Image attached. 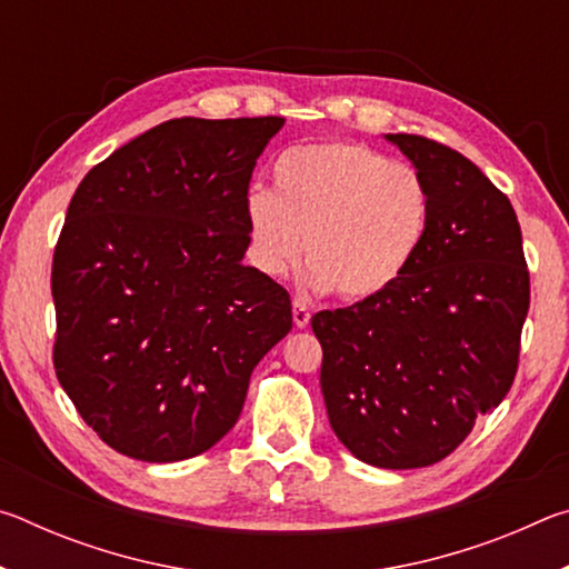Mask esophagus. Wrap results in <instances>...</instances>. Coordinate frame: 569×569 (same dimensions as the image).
I'll return each instance as SVG.
<instances>
[{"label":"esophagus","instance_id":"obj_1","mask_svg":"<svg viewBox=\"0 0 569 569\" xmlns=\"http://www.w3.org/2000/svg\"><path fill=\"white\" fill-rule=\"evenodd\" d=\"M308 321H311V311H308V306L303 301H293V323L298 326V329H306Z\"/></svg>","mask_w":569,"mask_h":569}]
</instances>
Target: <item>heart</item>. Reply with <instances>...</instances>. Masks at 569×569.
Listing matches in <instances>:
<instances>
[{"mask_svg": "<svg viewBox=\"0 0 569 569\" xmlns=\"http://www.w3.org/2000/svg\"><path fill=\"white\" fill-rule=\"evenodd\" d=\"M246 220L261 271L286 273L306 240L311 283L366 301L399 283L419 256L431 192L417 168L363 142H313L278 156L273 190L248 192Z\"/></svg>", "mask_w": 569, "mask_h": 569, "instance_id": "b5f03b06", "label": "heart"}]
</instances>
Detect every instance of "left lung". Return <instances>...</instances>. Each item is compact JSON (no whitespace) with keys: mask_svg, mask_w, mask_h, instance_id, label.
I'll list each match as a JSON object with an SVG mask.
<instances>
[{"mask_svg":"<svg viewBox=\"0 0 569 569\" xmlns=\"http://www.w3.org/2000/svg\"><path fill=\"white\" fill-rule=\"evenodd\" d=\"M431 192L419 256L389 291L311 319L331 429L356 459L417 469L449 457L512 387L529 308L515 208L461 152L387 134Z\"/></svg>","mask_w":569,"mask_h":569,"instance_id":"8db88e82","label":"left lung"}]
</instances>
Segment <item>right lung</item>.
<instances>
[{
	"label": "right lung",
	"mask_w": 569,
	"mask_h": 569,
	"mask_svg": "<svg viewBox=\"0 0 569 569\" xmlns=\"http://www.w3.org/2000/svg\"><path fill=\"white\" fill-rule=\"evenodd\" d=\"M283 122L168 120L74 190L52 258L54 371L124 457L203 455L291 331L286 288L243 266L250 176Z\"/></svg>",
	"instance_id": "add662e5"
}]
</instances>
